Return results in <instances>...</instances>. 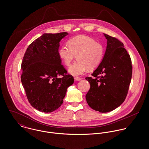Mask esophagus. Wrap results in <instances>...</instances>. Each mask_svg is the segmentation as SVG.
<instances>
[{
	"label": "esophagus",
	"mask_w": 149,
	"mask_h": 149,
	"mask_svg": "<svg viewBox=\"0 0 149 149\" xmlns=\"http://www.w3.org/2000/svg\"><path fill=\"white\" fill-rule=\"evenodd\" d=\"M74 80H75V81H80L82 80V78H78V77H75Z\"/></svg>",
	"instance_id": "34e87169"
}]
</instances>
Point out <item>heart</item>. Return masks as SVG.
Here are the masks:
<instances>
[{
  "mask_svg": "<svg viewBox=\"0 0 149 149\" xmlns=\"http://www.w3.org/2000/svg\"><path fill=\"white\" fill-rule=\"evenodd\" d=\"M68 45H62L58 54L63 63L68 66L77 55V61L69 67L68 72L77 77L83 74L88 69H94L101 63L104 55V47L93 38L78 35L70 39Z\"/></svg>",
  "mask_w": 149,
  "mask_h": 149,
  "instance_id": "1",
  "label": "heart"
}]
</instances>
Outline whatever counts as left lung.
Listing matches in <instances>:
<instances>
[{
    "instance_id": "left-lung-1",
    "label": "left lung",
    "mask_w": 149,
    "mask_h": 149,
    "mask_svg": "<svg viewBox=\"0 0 149 149\" xmlns=\"http://www.w3.org/2000/svg\"><path fill=\"white\" fill-rule=\"evenodd\" d=\"M107 46L101 63L86 77L90 88L86 95L88 106L100 113L111 111L125 100L132 79L130 56L123 44L116 38L103 33Z\"/></svg>"
}]
</instances>
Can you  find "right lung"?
Segmentation results:
<instances>
[{"label":"right lung","instance_id":"1","mask_svg":"<svg viewBox=\"0 0 149 149\" xmlns=\"http://www.w3.org/2000/svg\"><path fill=\"white\" fill-rule=\"evenodd\" d=\"M68 34L43 33L29 45L23 58L21 82L31 105L39 111L57 110L74 83L58 54L60 42Z\"/></svg>","mask_w":149,"mask_h":149}]
</instances>
